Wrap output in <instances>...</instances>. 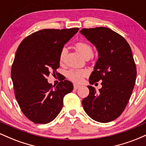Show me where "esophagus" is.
Here are the masks:
<instances>
[{"mask_svg": "<svg viewBox=\"0 0 146 146\" xmlns=\"http://www.w3.org/2000/svg\"><path fill=\"white\" fill-rule=\"evenodd\" d=\"M73 87H74V89L77 90V89H78V88H80V85H78V84H75L73 85Z\"/></svg>", "mask_w": 146, "mask_h": 146, "instance_id": "obj_1", "label": "esophagus"}]
</instances>
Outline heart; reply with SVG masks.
I'll return each instance as SVG.
<instances>
[{
	"instance_id": "1",
	"label": "heart",
	"mask_w": 146,
	"mask_h": 146,
	"mask_svg": "<svg viewBox=\"0 0 146 146\" xmlns=\"http://www.w3.org/2000/svg\"><path fill=\"white\" fill-rule=\"evenodd\" d=\"M75 49L78 51L84 58L89 59L93 55V48L91 44L85 41H79L75 44ZM67 53L66 48H62L59 55V62L62 64L64 60ZM88 75V71L84 69H71L68 71L67 76L70 80L77 83H80Z\"/></svg>"
}]
</instances>
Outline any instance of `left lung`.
<instances>
[{
  "instance_id": "left-lung-1",
  "label": "left lung",
  "mask_w": 146,
  "mask_h": 146,
  "mask_svg": "<svg viewBox=\"0 0 146 146\" xmlns=\"http://www.w3.org/2000/svg\"><path fill=\"white\" fill-rule=\"evenodd\" d=\"M80 32L99 51L90 82L102 81L99 93L88 86L89 95L82 100L84 110L95 121H112L124 110L136 82V64L131 48L123 36L109 28H83Z\"/></svg>"
}]
</instances>
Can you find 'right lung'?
I'll list each match as a JSON object with an SVG mask.
<instances>
[{
  "instance_id": "right-lung-1",
  "label": "right lung",
  "mask_w": 146,
  "mask_h": 146,
  "mask_svg": "<svg viewBox=\"0 0 146 146\" xmlns=\"http://www.w3.org/2000/svg\"><path fill=\"white\" fill-rule=\"evenodd\" d=\"M78 30L42 29L27 36L18 46L11 66V80L22 112L33 123L53 121L62 108L64 97L73 90L68 80L55 86L46 78L50 73H59L60 51Z\"/></svg>"
}]
</instances>
